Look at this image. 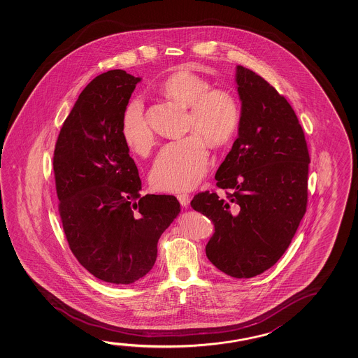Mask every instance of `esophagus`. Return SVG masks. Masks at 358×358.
Wrapping results in <instances>:
<instances>
[{
	"instance_id": "esophagus-1",
	"label": "esophagus",
	"mask_w": 358,
	"mask_h": 358,
	"mask_svg": "<svg viewBox=\"0 0 358 358\" xmlns=\"http://www.w3.org/2000/svg\"><path fill=\"white\" fill-rule=\"evenodd\" d=\"M177 199L180 201V203L185 207H187L189 205V194H177Z\"/></svg>"
}]
</instances>
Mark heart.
Returning <instances> with one entry per match:
<instances>
[{
  "label": "heart",
  "instance_id": "obj_1",
  "mask_svg": "<svg viewBox=\"0 0 358 358\" xmlns=\"http://www.w3.org/2000/svg\"><path fill=\"white\" fill-rule=\"evenodd\" d=\"M159 92L188 107L186 132L194 134L162 148L151 170V183L159 191H185L194 187L207 172V142L217 148L235 136L240 106L234 94L212 88L207 78L188 70L167 77ZM121 135L129 150L138 155L150 152L155 145V134L140 99H134L124 108Z\"/></svg>",
  "mask_w": 358,
  "mask_h": 358
}]
</instances>
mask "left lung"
<instances>
[{
	"label": "left lung",
	"mask_w": 358,
	"mask_h": 358,
	"mask_svg": "<svg viewBox=\"0 0 358 358\" xmlns=\"http://www.w3.org/2000/svg\"><path fill=\"white\" fill-rule=\"evenodd\" d=\"M236 83L238 137L215 176L229 192H199L191 206L215 224L207 258L226 275L251 278L281 258L305 216L310 153L299 118L275 87L243 66Z\"/></svg>",
	"instance_id": "obj_1"
}]
</instances>
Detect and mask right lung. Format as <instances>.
Masks as SVG:
<instances>
[{"label":"right lung","instance_id":"obj_1","mask_svg":"<svg viewBox=\"0 0 358 358\" xmlns=\"http://www.w3.org/2000/svg\"><path fill=\"white\" fill-rule=\"evenodd\" d=\"M140 77L107 71L88 83L59 131L53 153L59 212L72 253L99 280L129 285L152 270L157 242L181 211L170 194L141 196L121 135Z\"/></svg>","mask_w":358,"mask_h":358}]
</instances>
